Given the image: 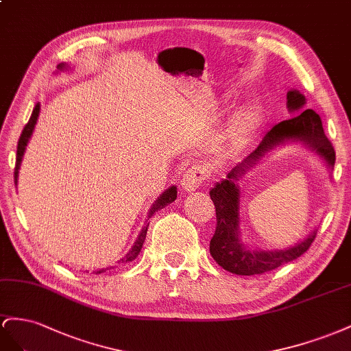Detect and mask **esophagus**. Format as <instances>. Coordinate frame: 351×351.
Returning <instances> with one entry per match:
<instances>
[{"mask_svg":"<svg viewBox=\"0 0 351 351\" xmlns=\"http://www.w3.org/2000/svg\"><path fill=\"white\" fill-rule=\"evenodd\" d=\"M208 178V170L206 165L194 163L189 166L182 178V188L185 191H195V189L202 185L206 179Z\"/></svg>","mask_w":351,"mask_h":351,"instance_id":"34e87169","label":"esophagus"}]
</instances>
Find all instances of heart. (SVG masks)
<instances>
[{
  "mask_svg": "<svg viewBox=\"0 0 351 351\" xmlns=\"http://www.w3.org/2000/svg\"><path fill=\"white\" fill-rule=\"evenodd\" d=\"M260 116H262V113H260V108L257 106H248L239 110L228 126V141L232 144H243L247 141L258 125Z\"/></svg>",
  "mask_w": 351,
  "mask_h": 351,
  "instance_id": "1",
  "label": "heart"
}]
</instances>
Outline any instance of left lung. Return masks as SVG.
<instances>
[{
    "instance_id": "1",
    "label": "left lung",
    "mask_w": 351,
    "mask_h": 351,
    "mask_svg": "<svg viewBox=\"0 0 351 351\" xmlns=\"http://www.w3.org/2000/svg\"><path fill=\"white\" fill-rule=\"evenodd\" d=\"M306 103L304 95L293 89L287 94V106L291 112H297ZM285 141H302L325 158L329 167L335 165V149L331 141L324 132L322 120L313 110H303L294 117L282 120L275 125L263 136L262 143L250 154L243 163H239L228 173V179L220 181L210 191V198L216 208V231L210 239V254L228 272L243 276L263 275L269 270H274L288 262L304 254L315 241L316 232L310 234L304 241L293 248L281 250V252H254L245 248L239 243L238 237V210H239V189L234 184L238 181L245 169L256 165L257 160L274 148Z\"/></svg>"
}]
</instances>
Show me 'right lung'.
I'll use <instances>...</instances> for the list:
<instances>
[{"label":"right lung","instance_id":"right-lung-1","mask_svg":"<svg viewBox=\"0 0 351 351\" xmlns=\"http://www.w3.org/2000/svg\"><path fill=\"white\" fill-rule=\"evenodd\" d=\"M63 67H64V64H58V69H63ZM38 114H39V103H36V106H35V108H34V112H32L31 119H29V122L25 125L23 131H22V135H20V138H19V143H17V154H16V167H14V185H17V173H19V169H20V163H22V157H23V153H25V148H26V144H27V141H29V138H31V135H32V131H34V128H35ZM175 199H176V186H172V188H169L165 194L160 195V198L153 204L152 210H149V216L154 215L156 212H158V210H162L163 207H166L167 204H170L172 202H175ZM149 216H148V217H149ZM147 229H148V225H145V226L143 228V231L139 232L136 243H135L134 247L131 248V252H129V253L125 256L123 262H132L134 258H136V256L139 254V252H141L143 244H144V241H145ZM110 269H112V267H110ZM106 270H108V267L99 269V270H97L95 274H103V272H106Z\"/></svg>","mask_w":351,"mask_h":351}]
</instances>
